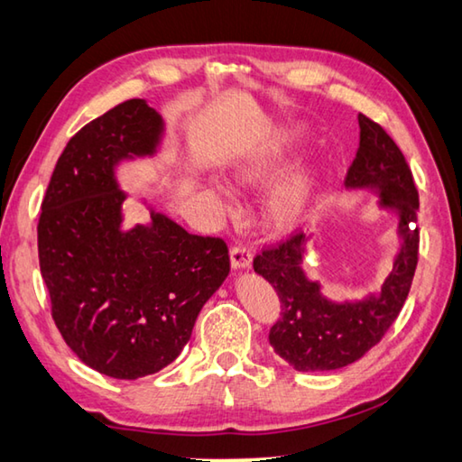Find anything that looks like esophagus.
<instances>
[{
    "label": "esophagus",
    "instance_id": "obj_1",
    "mask_svg": "<svg viewBox=\"0 0 462 462\" xmlns=\"http://www.w3.org/2000/svg\"><path fill=\"white\" fill-rule=\"evenodd\" d=\"M230 260L234 268H250V264H253V250L245 245H234L230 248Z\"/></svg>",
    "mask_w": 462,
    "mask_h": 462
}]
</instances>
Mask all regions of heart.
I'll return each instance as SVG.
<instances>
[{
    "label": "heart",
    "instance_id": "obj_1",
    "mask_svg": "<svg viewBox=\"0 0 462 462\" xmlns=\"http://www.w3.org/2000/svg\"><path fill=\"white\" fill-rule=\"evenodd\" d=\"M291 133H274L254 153L242 157L232 165V181L240 188H254L271 178L279 167L282 147L289 143ZM309 204V180L299 175L274 191L266 208V220L276 230H289L305 216Z\"/></svg>",
    "mask_w": 462,
    "mask_h": 462
}]
</instances>
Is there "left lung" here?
<instances>
[{
    "label": "left lung",
    "instance_id": "1",
    "mask_svg": "<svg viewBox=\"0 0 462 462\" xmlns=\"http://www.w3.org/2000/svg\"><path fill=\"white\" fill-rule=\"evenodd\" d=\"M359 149L346 175L347 188L375 186L382 206L400 212L404 245L380 297L364 303L335 305L305 279L303 232H291L254 256V271L273 284L281 300V315L268 331V341L284 362L299 372L339 370L362 359L382 341L404 307L418 264V191L412 171L385 129L359 113Z\"/></svg>",
    "mask_w": 462,
    "mask_h": 462
}]
</instances>
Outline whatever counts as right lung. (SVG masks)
<instances>
[{"mask_svg":"<svg viewBox=\"0 0 462 462\" xmlns=\"http://www.w3.org/2000/svg\"><path fill=\"white\" fill-rule=\"evenodd\" d=\"M162 116L131 98L87 123L58 157L38 220L40 273L52 319L74 354L98 374L137 380L170 365L230 273L220 236H198L170 217L121 230L125 194L113 167L155 149Z\"/></svg>","mask_w":462,"mask_h":462,"instance_id":"1","label":"right lung"}]
</instances>
